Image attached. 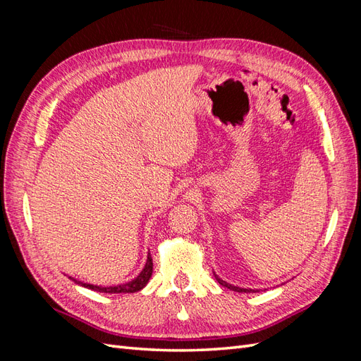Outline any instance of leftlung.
Returning <instances> with one entry per match:
<instances>
[{"instance_id": "8db88e82", "label": "left lung", "mask_w": 361, "mask_h": 361, "mask_svg": "<svg viewBox=\"0 0 361 361\" xmlns=\"http://www.w3.org/2000/svg\"><path fill=\"white\" fill-rule=\"evenodd\" d=\"M214 276H215V279H216V281L220 283L221 286H224V288H227V289H231V290H233V292H247V293H250V292H259V289H250V288H239V286H235V285H231V283H227L226 280H223V279H220L218 277L215 272H214Z\"/></svg>"}]
</instances>
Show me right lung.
Instances as JSON below:
<instances>
[{
    "mask_svg": "<svg viewBox=\"0 0 361 361\" xmlns=\"http://www.w3.org/2000/svg\"><path fill=\"white\" fill-rule=\"evenodd\" d=\"M152 271H154V264H152V256L147 255V260L145 264V268L140 271V274L133 279L130 281H126V283H122V285H114V286H97V285H92V283H85V281H81L78 279H75L72 276H68L73 283H76V285H80L82 288H87V289H92V290H96V292H102V293H133V292H138L143 289L147 281L150 280L152 277Z\"/></svg>",
    "mask_w": 361,
    "mask_h": 361,
    "instance_id": "1",
    "label": "right lung"
}]
</instances>
